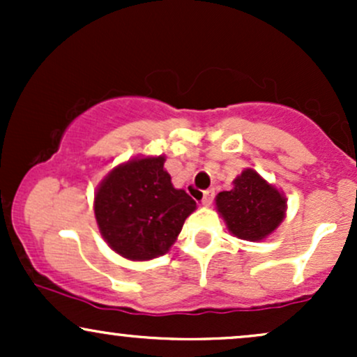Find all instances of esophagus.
I'll use <instances>...</instances> for the list:
<instances>
[{
    "label": "esophagus",
    "mask_w": 357,
    "mask_h": 357,
    "mask_svg": "<svg viewBox=\"0 0 357 357\" xmlns=\"http://www.w3.org/2000/svg\"><path fill=\"white\" fill-rule=\"evenodd\" d=\"M213 199H215V190H206L203 192V199H202V203L204 204V206H208V204H211L213 203Z\"/></svg>",
    "instance_id": "1"
}]
</instances>
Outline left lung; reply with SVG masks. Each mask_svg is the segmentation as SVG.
Segmentation results:
<instances>
[{"mask_svg":"<svg viewBox=\"0 0 357 357\" xmlns=\"http://www.w3.org/2000/svg\"><path fill=\"white\" fill-rule=\"evenodd\" d=\"M233 183V190L216 196L228 230L241 240L265 238L284 220L285 198L253 169L243 171Z\"/></svg>","mask_w":357,"mask_h":357,"instance_id":"obj_1","label":"left lung"}]
</instances>
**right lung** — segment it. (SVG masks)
Wrapping results in <instances>:
<instances>
[{
	"instance_id": "add662e5",
	"label": "right lung",
	"mask_w": 357,
	"mask_h": 357,
	"mask_svg": "<svg viewBox=\"0 0 357 357\" xmlns=\"http://www.w3.org/2000/svg\"><path fill=\"white\" fill-rule=\"evenodd\" d=\"M165 158L132 159L116 167L96 195V218L109 247L130 260L165 255L196 203L176 190Z\"/></svg>"
}]
</instances>
